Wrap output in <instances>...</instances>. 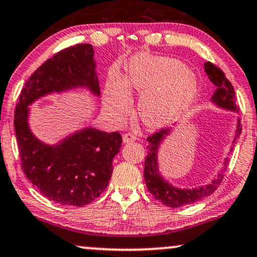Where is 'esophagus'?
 Listing matches in <instances>:
<instances>
[{
  "mask_svg": "<svg viewBox=\"0 0 257 257\" xmlns=\"http://www.w3.org/2000/svg\"><path fill=\"white\" fill-rule=\"evenodd\" d=\"M136 140V136L133 134V133H125L124 135H123V142L124 144H131V142H134Z\"/></svg>",
  "mask_w": 257,
  "mask_h": 257,
  "instance_id": "esophagus-1",
  "label": "esophagus"
}]
</instances>
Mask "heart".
Returning a JSON list of instances; mask_svg holds the SVG:
<instances>
[{
    "instance_id": "1",
    "label": "heart",
    "mask_w": 257,
    "mask_h": 257,
    "mask_svg": "<svg viewBox=\"0 0 257 257\" xmlns=\"http://www.w3.org/2000/svg\"><path fill=\"white\" fill-rule=\"evenodd\" d=\"M124 83L112 78L110 103L118 115L128 111L131 95L140 96V118L151 128H161L179 119L192 106L199 84L183 61L170 57H138L132 60Z\"/></svg>"
}]
</instances>
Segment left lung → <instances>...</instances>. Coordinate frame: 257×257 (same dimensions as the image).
<instances>
[{"mask_svg":"<svg viewBox=\"0 0 257 257\" xmlns=\"http://www.w3.org/2000/svg\"><path fill=\"white\" fill-rule=\"evenodd\" d=\"M204 70L209 77V79L217 86L212 96V102L215 103L219 108L231 110V111L238 112V105L236 104V96L235 90H233L232 84L230 80L225 77V74L219 67L213 65L210 61L204 64ZM242 132L241 119L238 118L237 121V126L235 131V136H233L232 144L235 146L237 142V139L239 138ZM171 133L170 128L161 129L155 134L148 136V154L145 160V181L147 185L149 192L153 194V197L157 200H160L164 205L168 207H180L185 205H190V204L197 203L198 200L203 199L211 193H213L222 183L224 177V171L226 170L229 165V159H225L223 162L224 167L223 170L219 172L217 175L216 179H213L210 184L204 185V186L194 187V188H179L174 187L168 181H166L162 178V175L159 172V165H158V152L159 147H160L162 140ZM231 151V149H230Z\"/></svg>","mask_w":257,"mask_h":257,"instance_id":"1","label":"left lung"}]
</instances>
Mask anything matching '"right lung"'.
<instances>
[{
  "label": "right lung",
  "mask_w": 257,
  "mask_h": 257,
  "mask_svg": "<svg viewBox=\"0 0 257 257\" xmlns=\"http://www.w3.org/2000/svg\"><path fill=\"white\" fill-rule=\"evenodd\" d=\"M74 87L99 96L93 47L78 44L58 52L35 70L21 90L14 115L22 171L41 194L61 205L84 206L108 186L122 136L85 128L50 146L33 135L27 106L40 97Z\"/></svg>",
  "instance_id": "add662e5"
}]
</instances>
